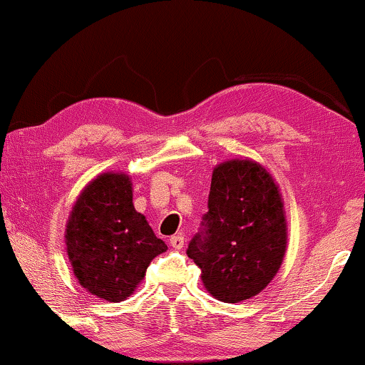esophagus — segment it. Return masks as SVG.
<instances>
[{"mask_svg": "<svg viewBox=\"0 0 365 365\" xmlns=\"http://www.w3.org/2000/svg\"><path fill=\"white\" fill-rule=\"evenodd\" d=\"M183 244H185V239H183V236H172V237H170V246H172L173 249H182Z\"/></svg>", "mask_w": 365, "mask_h": 365, "instance_id": "34e87169", "label": "esophagus"}]
</instances>
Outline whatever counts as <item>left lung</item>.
<instances>
[{"mask_svg":"<svg viewBox=\"0 0 365 365\" xmlns=\"http://www.w3.org/2000/svg\"><path fill=\"white\" fill-rule=\"evenodd\" d=\"M200 230L187 255L212 297L239 303L278 273L286 251L283 202L274 180L252 160H230L212 173Z\"/></svg>","mask_w":365,"mask_h":365,"instance_id":"8db88e82","label":"left lung"}]
</instances>
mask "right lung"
I'll use <instances>...</instances> for the list:
<instances>
[{
    "label": "right lung",
    "instance_id": "obj_1",
    "mask_svg": "<svg viewBox=\"0 0 365 365\" xmlns=\"http://www.w3.org/2000/svg\"><path fill=\"white\" fill-rule=\"evenodd\" d=\"M68 261L87 292L119 303L135 292L146 267L167 244L135 210L124 173L99 175L84 188L68 217Z\"/></svg>",
    "mask_w": 365,
    "mask_h": 365
}]
</instances>
